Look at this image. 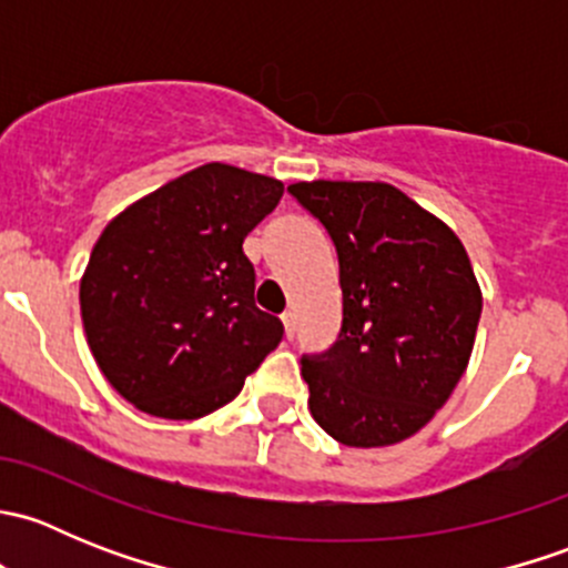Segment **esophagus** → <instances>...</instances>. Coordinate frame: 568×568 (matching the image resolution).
I'll use <instances>...</instances> for the list:
<instances>
[{"label":"esophagus","mask_w":568,"mask_h":568,"mask_svg":"<svg viewBox=\"0 0 568 568\" xmlns=\"http://www.w3.org/2000/svg\"><path fill=\"white\" fill-rule=\"evenodd\" d=\"M280 318H283V324H285V335L294 337V332H296V313L294 311H285Z\"/></svg>","instance_id":"1"}]
</instances>
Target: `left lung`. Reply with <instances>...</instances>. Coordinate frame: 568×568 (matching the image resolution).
Segmentation results:
<instances>
[{"label":"left lung","instance_id":"8db88e82","mask_svg":"<svg viewBox=\"0 0 568 568\" xmlns=\"http://www.w3.org/2000/svg\"><path fill=\"white\" fill-rule=\"evenodd\" d=\"M288 192L337 250L343 326L302 359L313 420L348 448H387L420 432L473 354L480 285L439 216L382 181H300Z\"/></svg>","mask_w":568,"mask_h":568}]
</instances>
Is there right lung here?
<instances>
[{
	"label": "right lung",
	"instance_id": "obj_1",
	"mask_svg": "<svg viewBox=\"0 0 568 568\" xmlns=\"http://www.w3.org/2000/svg\"><path fill=\"white\" fill-rule=\"evenodd\" d=\"M283 181L211 162L134 200L104 227L79 283L88 346L145 415L197 420L242 393L283 341L255 307L247 233Z\"/></svg>",
	"mask_w": 568,
	"mask_h": 568
}]
</instances>
